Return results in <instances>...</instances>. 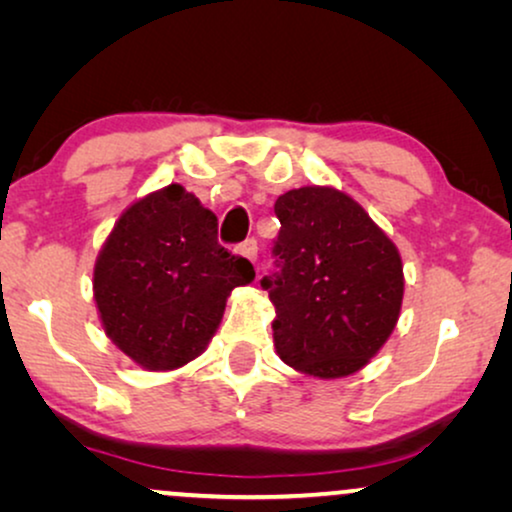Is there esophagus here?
Returning <instances> with one entry per match:
<instances>
[{"instance_id":"34e87169","label":"esophagus","mask_w":512,"mask_h":512,"mask_svg":"<svg viewBox=\"0 0 512 512\" xmlns=\"http://www.w3.org/2000/svg\"><path fill=\"white\" fill-rule=\"evenodd\" d=\"M237 251H240L244 258H249V261L254 263L256 256H258V244H256L254 237H251V240H244L240 247H237Z\"/></svg>"}]
</instances>
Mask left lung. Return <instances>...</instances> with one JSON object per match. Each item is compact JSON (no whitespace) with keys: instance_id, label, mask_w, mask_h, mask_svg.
<instances>
[{"instance_id":"1","label":"left lung","mask_w":512,"mask_h":512,"mask_svg":"<svg viewBox=\"0 0 512 512\" xmlns=\"http://www.w3.org/2000/svg\"><path fill=\"white\" fill-rule=\"evenodd\" d=\"M275 214L279 270L261 286L277 312L279 359L321 380L352 375L401 314V254L359 202L331 186L293 188L279 195Z\"/></svg>"}]
</instances>
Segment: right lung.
Masks as SVG:
<instances>
[{
	"mask_svg": "<svg viewBox=\"0 0 512 512\" xmlns=\"http://www.w3.org/2000/svg\"><path fill=\"white\" fill-rule=\"evenodd\" d=\"M216 216L170 184L121 214L95 261L104 333L146 370H174L205 352L235 286L256 277L216 240Z\"/></svg>",
	"mask_w": 512,
	"mask_h": 512,
	"instance_id": "right-lung-1",
	"label": "right lung"
}]
</instances>
